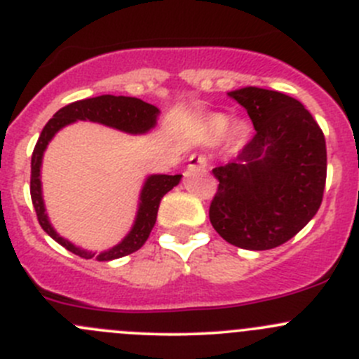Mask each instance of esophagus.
I'll use <instances>...</instances> for the list:
<instances>
[{"mask_svg": "<svg viewBox=\"0 0 359 359\" xmlns=\"http://www.w3.org/2000/svg\"><path fill=\"white\" fill-rule=\"evenodd\" d=\"M189 168H196V166H206V163H208V159H206V156H203V154H191L189 159Z\"/></svg>", "mask_w": 359, "mask_h": 359, "instance_id": "esophagus-1", "label": "esophagus"}]
</instances>
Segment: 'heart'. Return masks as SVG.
Instances as JSON below:
<instances>
[{"label": "heart", "mask_w": 359, "mask_h": 359, "mask_svg": "<svg viewBox=\"0 0 359 359\" xmlns=\"http://www.w3.org/2000/svg\"><path fill=\"white\" fill-rule=\"evenodd\" d=\"M227 125H229L227 118L215 114V116H212L208 121H206V132H208V135L212 137V139H217V137H220L224 132H226ZM245 132H247V130H245V126L240 125V123H236V125H233L229 128L227 139H229V142L236 144V142H240L241 139H243Z\"/></svg>", "instance_id": "1"}]
</instances>
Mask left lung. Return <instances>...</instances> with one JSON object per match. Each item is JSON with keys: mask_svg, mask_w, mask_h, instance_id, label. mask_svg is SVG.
I'll return each instance as SVG.
<instances>
[{"mask_svg": "<svg viewBox=\"0 0 359 359\" xmlns=\"http://www.w3.org/2000/svg\"><path fill=\"white\" fill-rule=\"evenodd\" d=\"M227 95L247 109L255 135L234 161L212 170L219 186L210 222L238 248H276L320 210L327 182L325 135L287 93L245 86Z\"/></svg>", "mask_w": 359, "mask_h": 359, "instance_id": "8db88e82", "label": "left lung"}]
</instances>
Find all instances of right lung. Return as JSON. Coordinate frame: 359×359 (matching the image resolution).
<instances>
[{
	"instance_id": "obj_1",
	"label": "right lung",
	"mask_w": 359,
	"mask_h": 359,
	"mask_svg": "<svg viewBox=\"0 0 359 359\" xmlns=\"http://www.w3.org/2000/svg\"><path fill=\"white\" fill-rule=\"evenodd\" d=\"M158 107L151 106V104L144 102V100L137 99V97H123V95H99L92 97V99L76 100V102L67 104L66 107L59 109L53 114V118L43 128L41 135H39L38 142H36L34 151H32L31 158V200L34 205L36 217H38L39 226L43 227L48 236L69 252L76 253V255L83 257V259H93L99 262H106V260H114L119 257L130 255V253L137 252L149 238L151 231H153L154 222H156L159 201L161 198L168 193L170 189L179 184L182 175H151L144 184V189L140 193V206L137 212L135 224H133L132 231L128 236L116 245L114 248L107 250L104 253H92L85 252V250L74 247L69 243L67 240L60 238L59 234L53 231L50 226L48 219L45 213V205H43L41 198V180H39V168H41V158L45 153L46 146L52 140V137L59 132L62 126L69 123L76 121V119H88V121L102 123V125L112 126V128L123 130L128 133H144L147 130L153 128L156 125L158 118Z\"/></svg>"
}]
</instances>
